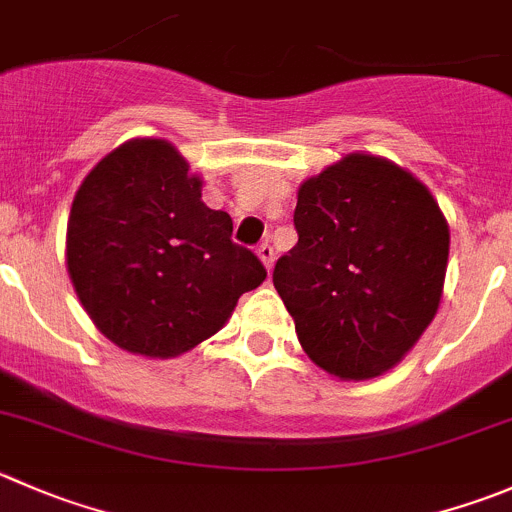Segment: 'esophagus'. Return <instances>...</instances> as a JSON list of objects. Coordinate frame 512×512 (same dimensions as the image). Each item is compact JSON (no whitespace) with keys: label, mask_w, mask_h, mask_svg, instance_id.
I'll list each match as a JSON object with an SVG mask.
<instances>
[{"label":"esophagus","mask_w":512,"mask_h":512,"mask_svg":"<svg viewBox=\"0 0 512 512\" xmlns=\"http://www.w3.org/2000/svg\"><path fill=\"white\" fill-rule=\"evenodd\" d=\"M257 257H260V260H262L265 270L270 272L272 270V262H275V250H272V247L267 245V242H262V245L257 247Z\"/></svg>","instance_id":"1"}]
</instances>
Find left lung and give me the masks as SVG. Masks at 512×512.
Segmentation results:
<instances>
[{
  "label": "left lung",
  "mask_w": 512,
  "mask_h": 512,
  "mask_svg": "<svg viewBox=\"0 0 512 512\" xmlns=\"http://www.w3.org/2000/svg\"><path fill=\"white\" fill-rule=\"evenodd\" d=\"M297 245L272 282L315 365L370 380L398 365L440 307L450 227L405 167L350 152L297 190Z\"/></svg>",
  "instance_id": "obj_1"
}]
</instances>
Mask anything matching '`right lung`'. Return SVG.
Returning a JSON list of instances; mask_svg holds the SVG:
<instances>
[{"mask_svg": "<svg viewBox=\"0 0 512 512\" xmlns=\"http://www.w3.org/2000/svg\"><path fill=\"white\" fill-rule=\"evenodd\" d=\"M172 142L135 137L92 167L67 222V272L89 320L132 355H185L267 277Z\"/></svg>", "mask_w": 512, "mask_h": 512, "instance_id": "add662e5", "label": "right lung"}]
</instances>
